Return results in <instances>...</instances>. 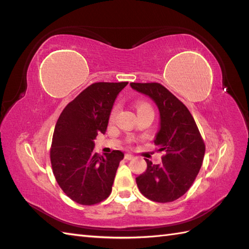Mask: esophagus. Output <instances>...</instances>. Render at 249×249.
Instances as JSON below:
<instances>
[{"label": "esophagus", "mask_w": 249, "mask_h": 249, "mask_svg": "<svg viewBox=\"0 0 249 249\" xmlns=\"http://www.w3.org/2000/svg\"><path fill=\"white\" fill-rule=\"evenodd\" d=\"M124 158H125V160H134L135 156L131 155V154H128V153H127V154H125Z\"/></svg>", "instance_id": "34e87169"}]
</instances>
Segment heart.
Listing matches in <instances>:
<instances>
[{
  "label": "heart",
  "instance_id": "b5f03b06",
  "mask_svg": "<svg viewBox=\"0 0 249 249\" xmlns=\"http://www.w3.org/2000/svg\"><path fill=\"white\" fill-rule=\"evenodd\" d=\"M149 108H152L151 106L147 104V103H143V102H138L136 104V109H137V112L138 111H141V110H144V109H149ZM116 112H118V106H114L112 111H111L110 113V120H113L114 116L116 114Z\"/></svg>",
  "mask_w": 249,
  "mask_h": 249
}]
</instances>
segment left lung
<instances>
[{"label":"left lung","instance_id":"left-lung-1","mask_svg":"<svg viewBox=\"0 0 249 249\" xmlns=\"http://www.w3.org/2000/svg\"><path fill=\"white\" fill-rule=\"evenodd\" d=\"M130 87L147 95L160 110V123L154 143L165 155L160 165L145 160L147 168L138 178L140 193L155 202L178 199L192 186L202 166L205 145L197 124L181 100L160 83H135Z\"/></svg>","mask_w":249,"mask_h":249}]
</instances>
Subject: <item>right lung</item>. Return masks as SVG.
Returning <instances> with one entry per match:
<instances>
[{
	"mask_svg": "<svg viewBox=\"0 0 249 249\" xmlns=\"http://www.w3.org/2000/svg\"><path fill=\"white\" fill-rule=\"evenodd\" d=\"M128 82H96L68 104L56 122L50 160L63 192L72 201L93 205L107 199L120 161L114 150L105 156L94 153V139L107 130L114 100Z\"/></svg>",
	"mask_w": 249,
	"mask_h": 249,
	"instance_id": "1",
	"label": "right lung"
}]
</instances>
